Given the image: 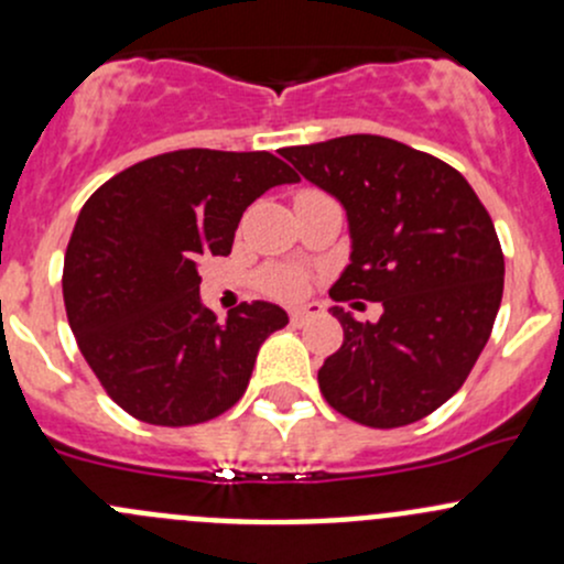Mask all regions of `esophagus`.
Masks as SVG:
<instances>
[{
    "label": "esophagus",
    "mask_w": 564,
    "mask_h": 564,
    "mask_svg": "<svg viewBox=\"0 0 564 564\" xmlns=\"http://www.w3.org/2000/svg\"><path fill=\"white\" fill-rule=\"evenodd\" d=\"M318 314H322V308H316V305H305V308H294L292 314H289V318H292L294 327H303V324H308L311 318H316Z\"/></svg>",
    "instance_id": "34e87169"
}]
</instances>
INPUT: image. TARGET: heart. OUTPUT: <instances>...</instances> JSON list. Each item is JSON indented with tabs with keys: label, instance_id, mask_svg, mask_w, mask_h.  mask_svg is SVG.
<instances>
[{
	"label": "heart",
	"instance_id": "heart-1",
	"mask_svg": "<svg viewBox=\"0 0 564 564\" xmlns=\"http://www.w3.org/2000/svg\"><path fill=\"white\" fill-rule=\"evenodd\" d=\"M305 286H308V281H305L303 272H297V270H272V272H267V278H264L267 292L275 294V297H281V300L303 297Z\"/></svg>",
	"mask_w": 564,
	"mask_h": 564
}]
</instances>
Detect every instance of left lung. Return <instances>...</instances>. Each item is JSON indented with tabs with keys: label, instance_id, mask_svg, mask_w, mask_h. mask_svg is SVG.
<instances>
[{
	"label": "left lung",
	"instance_id": "1",
	"mask_svg": "<svg viewBox=\"0 0 564 564\" xmlns=\"http://www.w3.org/2000/svg\"><path fill=\"white\" fill-rule=\"evenodd\" d=\"M281 155L349 218L351 261L329 297L382 305L379 322L335 305L344 344L318 368V390L360 425L417 423L456 395L491 335L505 289L491 215L456 169L384 135Z\"/></svg>",
	"mask_w": 564,
	"mask_h": 564
}]
</instances>
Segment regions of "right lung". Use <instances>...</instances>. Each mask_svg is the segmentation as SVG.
I'll return each mask as SVG.
<instances>
[{"mask_svg": "<svg viewBox=\"0 0 564 564\" xmlns=\"http://www.w3.org/2000/svg\"><path fill=\"white\" fill-rule=\"evenodd\" d=\"M300 176L270 152L176 150L100 185L65 250L62 294L84 360L128 414L196 425L235 406L286 311L242 303L226 322L198 297V261L231 253L242 213Z\"/></svg>", "mask_w": 564, "mask_h": 564, "instance_id": "1", "label": "right lung"}]
</instances>
